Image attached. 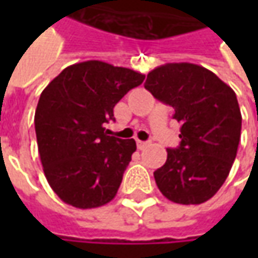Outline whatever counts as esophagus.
<instances>
[{"label":"esophagus","instance_id":"34e87169","mask_svg":"<svg viewBox=\"0 0 258 258\" xmlns=\"http://www.w3.org/2000/svg\"><path fill=\"white\" fill-rule=\"evenodd\" d=\"M136 145H138V149H145L148 145H149V142H144V141H136Z\"/></svg>","mask_w":258,"mask_h":258}]
</instances>
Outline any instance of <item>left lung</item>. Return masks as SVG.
Here are the masks:
<instances>
[{
  "label": "left lung",
  "instance_id": "1",
  "mask_svg": "<svg viewBox=\"0 0 258 258\" xmlns=\"http://www.w3.org/2000/svg\"><path fill=\"white\" fill-rule=\"evenodd\" d=\"M145 89L172 106L181 144L166 149L154 172L159 191L176 204H203L225 182L237 156L241 112L228 85L203 66L166 63L149 72Z\"/></svg>",
  "mask_w": 258,
  "mask_h": 258
}]
</instances>
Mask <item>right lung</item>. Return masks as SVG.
Returning <instances> with one entry per match:
<instances>
[{"instance_id": "obj_1", "label": "right lung", "mask_w": 258, "mask_h": 258, "mask_svg": "<svg viewBox=\"0 0 258 258\" xmlns=\"http://www.w3.org/2000/svg\"><path fill=\"white\" fill-rule=\"evenodd\" d=\"M145 75L89 60L66 67L43 90L34 116L45 178L63 203L89 210L110 203L136 151L109 136L113 107Z\"/></svg>"}]
</instances>
